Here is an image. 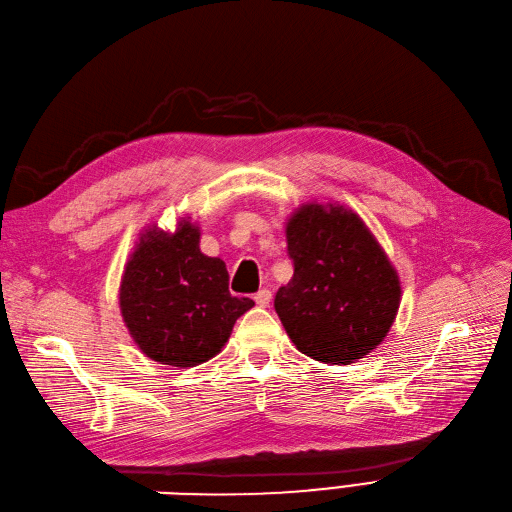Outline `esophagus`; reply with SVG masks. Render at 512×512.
<instances>
[{
    "instance_id": "1",
    "label": "esophagus",
    "mask_w": 512,
    "mask_h": 512,
    "mask_svg": "<svg viewBox=\"0 0 512 512\" xmlns=\"http://www.w3.org/2000/svg\"><path fill=\"white\" fill-rule=\"evenodd\" d=\"M255 303H257L259 307H268V305L272 303V291H268V288H263V291H259V293L255 295Z\"/></svg>"
}]
</instances>
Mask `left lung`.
Instances as JSON below:
<instances>
[{"label": "left lung", "instance_id": "obj_1", "mask_svg": "<svg viewBox=\"0 0 512 512\" xmlns=\"http://www.w3.org/2000/svg\"><path fill=\"white\" fill-rule=\"evenodd\" d=\"M295 272L276 314L295 347L324 364L358 362L391 330L402 282L364 219L339 203H305L286 219Z\"/></svg>", "mask_w": 512, "mask_h": 512}]
</instances>
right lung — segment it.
Wrapping results in <instances>:
<instances>
[{
    "instance_id": "right-lung-1",
    "label": "right lung",
    "mask_w": 512,
    "mask_h": 512,
    "mask_svg": "<svg viewBox=\"0 0 512 512\" xmlns=\"http://www.w3.org/2000/svg\"><path fill=\"white\" fill-rule=\"evenodd\" d=\"M228 270L201 251V228L190 217L173 232L148 226L133 247L119 286L129 335L146 358L192 368L221 351L236 320L255 303L232 297Z\"/></svg>"
}]
</instances>
